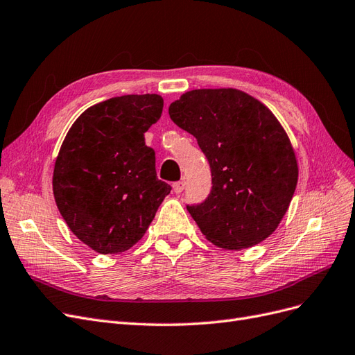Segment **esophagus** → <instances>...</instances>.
Returning a JSON list of instances; mask_svg holds the SVG:
<instances>
[{"label": "esophagus", "instance_id": "1", "mask_svg": "<svg viewBox=\"0 0 355 355\" xmlns=\"http://www.w3.org/2000/svg\"><path fill=\"white\" fill-rule=\"evenodd\" d=\"M184 181H177V182H174L173 184V190H174V193H177V194H180L182 190H184Z\"/></svg>", "mask_w": 355, "mask_h": 355}]
</instances>
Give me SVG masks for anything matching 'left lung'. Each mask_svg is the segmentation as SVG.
I'll list each match as a JSON object with an SVG mask.
<instances>
[{"mask_svg":"<svg viewBox=\"0 0 355 355\" xmlns=\"http://www.w3.org/2000/svg\"><path fill=\"white\" fill-rule=\"evenodd\" d=\"M168 112L198 139L211 165V194L187 206L206 240L225 250L266 240L285 216L298 181L295 152L278 118L232 87L186 92Z\"/></svg>","mask_w":355,"mask_h":355,"instance_id":"8db88e82","label":"left lung"}]
</instances>
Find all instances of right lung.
I'll list each match as a JSON object with an SVG mask.
<instances>
[{
    "label": "right lung",
    "instance_id": "right-lung-1",
    "mask_svg": "<svg viewBox=\"0 0 355 355\" xmlns=\"http://www.w3.org/2000/svg\"><path fill=\"white\" fill-rule=\"evenodd\" d=\"M162 108L155 94L111 98L82 112L65 135L52 191L65 224L96 253L133 247L171 191L144 143Z\"/></svg>",
    "mask_w": 355,
    "mask_h": 355
}]
</instances>
